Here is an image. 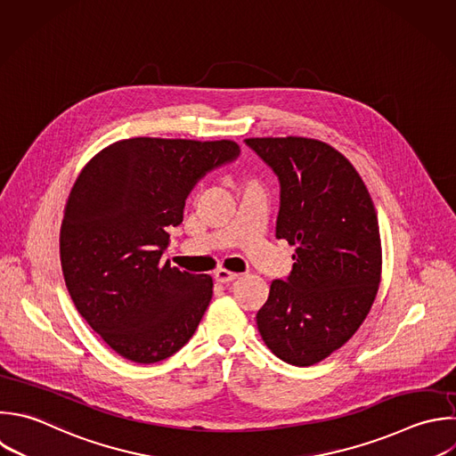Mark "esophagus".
<instances>
[{
	"label": "esophagus",
	"mask_w": 456,
	"mask_h": 456,
	"mask_svg": "<svg viewBox=\"0 0 456 456\" xmlns=\"http://www.w3.org/2000/svg\"><path fill=\"white\" fill-rule=\"evenodd\" d=\"M237 278H239V274L232 273L228 269H217L216 271V281H219V283H230V281H233Z\"/></svg>",
	"instance_id": "obj_1"
}]
</instances>
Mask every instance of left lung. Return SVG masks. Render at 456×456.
I'll return each instance as SVG.
<instances>
[{"mask_svg":"<svg viewBox=\"0 0 456 456\" xmlns=\"http://www.w3.org/2000/svg\"><path fill=\"white\" fill-rule=\"evenodd\" d=\"M280 180L276 239L296 246L287 280H274L256 314L265 346L283 362L314 365L367 317L381 278L378 217L360 175L326 142L244 141Z\"/></svg>","mask_w":456,"mask_h":456,"instance_id":"left-lung-1","label":"left lung"}]
</instances>
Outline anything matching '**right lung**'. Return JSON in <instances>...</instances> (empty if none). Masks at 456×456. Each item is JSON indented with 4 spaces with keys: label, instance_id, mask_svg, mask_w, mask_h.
<instances>
[{
    "label": "right lung",
    "instance_id": "obj_1",
    "mask_svg": "<svg viewBox=\"0 0 456 456\" xmlns=\"http://www.w3.org/2000/svg\"><path fill=\"white\" fill-rule=\"evenodd\" d=\"M233 141L125 139L77 178L61 228L66 287L80 315L121 356L155 363L194 335L212 276L162 262L169 226L212 169L233 162Z\"/></svg>",
    "mask_w": 456,
    "mask_h": 456
}]
</instances>
